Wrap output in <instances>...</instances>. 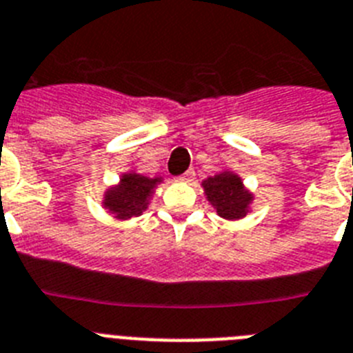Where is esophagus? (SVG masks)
Returning a JSON list of instances; mask_svg holds the SVG:
<instances>
[{"instance_id":"34e87169","label":"esophagus","mask_w":353,"mask_h":353,"mask_svg":"<svg viewBox=\"0 0 353 353\" xmlns=\"http://www.w3.org/2000/svg\"><path fill=\"white\" fill-rule=\"evenodd\" d=\"M192 179H194V171H192V170L185 171V173H183V174H180V176H179V180H180V182H191Z\"/></svg>"}]
</instances>
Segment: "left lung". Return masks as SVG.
Masks as SVG:
<instances>
[{
	"label": "left lung",
	"mask_w": 353,
	"mask_h": 353,
	"mask_svg": "<svg viewBox=\"0 0 353 353\" xmlns=\"http://www.w3.org/2000/svg\"><path fill=\"white\" fill-rule=\"evenodd\" d=\"M205 189V196L216 212L225 219H241L248 212V207L254 200L252 192H248L241 182V179L232 171L209 176L201 182Z\"/></svg>",
	"instance_id": "left-lung-1"
}]
</instances>
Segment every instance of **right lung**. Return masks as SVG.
<instances>
[{"instance_id":"1","label":"right lung","mask_w":353,"mask_h":353,"mask_svg":"<svg viewBox=\"0 0 353 353\" xmlns=\"http://www.w3.org/2000/svg\"><path fill=\"white\" fill-rule=\"evenodd\" d=\"M159 182L161 179H148L137 173L123 174L116 188L105 192V209L116 214L119 219L141 216L143 210L148 209V200Z\"/></svg>"}]
</instances>
